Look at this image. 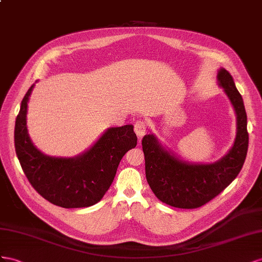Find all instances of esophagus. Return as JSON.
Returning <instances> with one entry per match:
<instances>
[{
  "mask_svg": "<svg viewBox=\"0 0 262 262\" xmlns=\"http://www.w3.org/2000/svg\"><path fill=\"white\" fill-rule=\"evenodd\" d=\"M134 130H135L136 135L140 139L147 132V123L143 121V119H138V121H136V123L134 124Z\"/></svg>",
  "mask_w": 262,
  "mask_h": 262,
  "instance_id": "1",
  "label": "esophagus"
}]
</instances>
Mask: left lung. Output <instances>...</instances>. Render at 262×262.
I'll return each mask as SVG.
<instances>
[{
    "instance_id": "obj_1",
    "label": "left lung",
    "mask_w": 262,
    "mask_h": 262,
    "mask_svg": "<svg viewBox=\"0 0 262 262\" xmlns=\"http://www.w3.org/2000/svg\"><path fill=\"white\" fill-rule=\"evenodd\" d=\"M217 78L237 114V136L225 157L212 164H190L164 150L152 135L141 141L147 182L155 195L170 206L198 208L206 204L234 181L244 166L249 143L244 101L227 70L221 69Z\"/></svg>"
}]
</instances>
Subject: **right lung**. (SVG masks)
<instances>
[{"instance_id": "add662e5", "label": "right lung", "mask_w": 262, "mask_h": 262, "mask_svg": "<svg viewBox=\"0 0 262 262\" xmlns=\"http://www.w3.org/2000/svg\"><path fill=\"white\" fill-rule=\"evenodd\" d=\"M32 90L33 86L21 101L14 130L15 150L29 183L57 206L78 208L98 203L113 182L123 156L137 145L133 125L110 128L91 149L77 158L45 156L27 134V102Z\"/></svg>"}]
</instances>
